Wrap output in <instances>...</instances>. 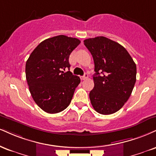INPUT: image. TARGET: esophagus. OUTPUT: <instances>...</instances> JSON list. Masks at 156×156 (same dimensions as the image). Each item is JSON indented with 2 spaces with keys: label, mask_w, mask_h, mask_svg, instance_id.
I'll list each match as a JSON object with an SVG mask.
<instances>
[{
  "label": "esophagus",
  "mask_w": 156,
  "mask_h": 156,
  "mask_svg": "<svg viewBox=\"0 0 156 156\" xmlns=\"http://www.w3.org/2000/svg\"><path fill=\"white\" fill-rule=\"evenodd\" d=\"M88 78V74L87 73H85L83 77H81V80H86V78Z\"/></svg>",
  "instance_id": "esophagus-1"
}]
</instances>
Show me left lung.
I'll list each match as a JSON object with an SVG mask.
<instances>
[{
    "instance_id": "1",
    "label": "left lung",
    "mask_w": 156,
    "mask_h": 156,
    "mask_svg": "<svg viewBox=\"0 0 156 156\" xmlns=\"http://www.w3.org/2000/svg\"><path fill=\"white\" fill-rule=\"evenodd\" d=\"M83 42L94 62V87L89 93L91 105L102 115L115 113L132 94L136 64L123 46L108 37L99 36Z\"/></svg>"
}]
</instances>
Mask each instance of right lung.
I'll use <instances>...</instances> for the list:
<instances>
[{
    "label": "right lung",
    "instance_id": "obj_1",
    "mask_svg": "<svg viewBox=\"0 0 156 156\" xmlns=\"http://www.w3.org/2000/svg\"><path fill=\"white\" fill-rule=\"evenodd\" d=\"M80 41L66 35L46 39L33 50L26 62V79L35 102L48 113H57L67 108L76 88L78 76L70 70L69 57Z\"/></svg>",
    "mask_w": 156,
    "mask_h": 156
}]
</instances>
